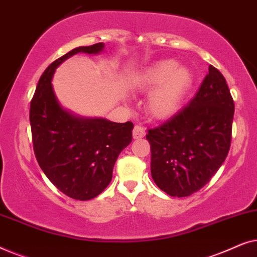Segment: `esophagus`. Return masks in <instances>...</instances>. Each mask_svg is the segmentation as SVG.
I'll return each instance as SVG.
<instances>
[{
	"label": "esophagus",
	"mask_w": 257,
	"mask_h": 257,
	"mask_svg": "<svg viewBox=\"0 0 257 257\" xmlns=\"http://www.w3.org/2000/svg\"><path fill=\"white\" fill-rule=\"evenodd\" d=\"M145 135H146V131H145V128L143 127V126L136 125L135 127H133V138H135V139L144 138Z\"/></svg>",
	"instance_id": "obj_1"
}]
</instances>
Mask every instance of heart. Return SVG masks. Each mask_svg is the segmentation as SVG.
<instances>
[{"label":"heart","instance_id":"heart-1","mask_svg":"<svg viewBox=\"0 0 257 257\" xmlns=\"http://www.w3.org/2000/svg\"><path fill=\"white\" fill-rule=\"evenodd\" d=\"M192 84L188 69L178 66L174 59H163L147 66L132 80V89L150 93L146 111L157 120L173 117L180 108Z\"/></svg>","mask_w":257,"mask_h":257}]
</instances>
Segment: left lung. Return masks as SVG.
<instances>
[{
    "instance_id": "left-lung-1",
    "label": "left lung",
    "mask_w": 257,
    "mask_h": 257,
    "mask_svg": "<svg viewBox=\"0 0 257 257\" xmlns=\"http://www.w3.org/2000/svg\"><path fill=\"white\" fill-rule=\"evenodd\" d=\"M208 71L187 106L146 135L151 174L158 187L171 196L198 192L229 152L234 100L222 73L213 65Z\"/></svg>"
}]
</instances>
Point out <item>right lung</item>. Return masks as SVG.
<instances>
[{
    "instance_id": "1",
    "label": "right lung",
    "mask_w": 257,
    "mask_h": 257,
    "mask_svg": "<svg viewBox=\"0 0 257 257\" xmlns=\"http://www.w3.org/2000/svg\"><path fill=\"white\" fill-rule=\"evenodd\" d=\"M104 43L78 47L56 59L38 80L30 103L34 152L49 180L75 200L99 195L112 180L115 160L132 142L131 121L84 118L65 110L51 80L59 64L78 52L100 54Z\"/></svg>"
}]
</instances>
